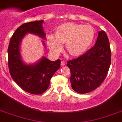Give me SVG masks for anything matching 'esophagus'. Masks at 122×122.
<instances>
[{
    "label": "esophagus",
    "mask_w": 122,
    "mask_h": 122,
    "mask_svg": "<svg viewBox=\"0 0 122 122\" xmlns=\"http://www.w3.org/2000/svg\"><path fill=\"white\" fill-rule=\"evenodd\" d=\"M65 64H66V63H65L64 61H61V66H64Z\"/></svg>",
    "instance_id": "1"
}]
</instances>
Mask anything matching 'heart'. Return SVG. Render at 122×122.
I'll use <instances>...</instances> for the list:
<instances>
[{
    "label": "heart",
    "mask_w": 122,
    "mask_h": 122,
    "mask_svg": "<svg viewBox=\"0 0 122 122\" xmlns=\"http://www.w3.org/2000/svg\"><path fill=\"white\" fill-rule=\"evenodd\" d=\"M95 36V30L89 24L81 25L66 22L58 26L54 36H47V44L52 52L58 53L62 49V44L71 56H80L88 49Z\"/></svg>",
    "instance_id": "b5f03b06"
}]
</instances>
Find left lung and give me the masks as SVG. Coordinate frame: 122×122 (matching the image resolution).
<instances>
[{
  "label": "left lung",
  "instance_id": "1",
  "mask_svg": "<svg viewBox=\"0 0 122 122\" xmlns=\"http://www.w3.org/2000/svg\"><path fill=\"white\" fill-rule=\"evenodd\" d=\"M110 63L109 40L106 32L102 30L93 47L78 58L68 61L73 90L81 94L95 90L105 79Z\"/></svg>",
  "mask_w": 122,
  "mask_h": 122
}]
</instances>
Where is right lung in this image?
Masks as SVG:
<instances>
[{
  "label": "right lung",
  "mask_w": 122,
  "mask_h": 122,
  "mask_svg": "<svg viewBox=\"0 0 122 122\" xmlns=\"http://www.w3.org/2000/svg\"><path fill=\"white\" fill-rule=\"evenodd\" d=\"M43 22H29L19 27L10 38L8 47V66L12 78L22 90L34 95L42 94L48 88L51 78L61 65L60 59L51 61L45 57L36 64L28 65L22 60L20 44L27 33L46 39Z\"/></svg>",
  "instance_id": "right-lung-1"
}]
</instances>
